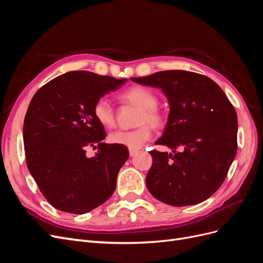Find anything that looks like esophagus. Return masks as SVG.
Masks as SVG:
<instances>
[{
	"label": "esophagus",
	"mask_w": 263,
	"mask_h": 263,
	"mask_svg": "<svg viewBox=\"0 0 263 263\" xmlns=\"http://www.w3.org/2000/svg\"><path fill=\"white\" fill-rule=\"evenodd\" d=\"M138 151H139L138 149H129V156H130V157H134L135 155H136V154L138 153Z\"/></svg>",
	"instance_id": "1"
}]
</instances>
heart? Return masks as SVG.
<instances>
[{
  "label": "heart",
  "instance_id": "b5f03b06",
  "mask_svg": "<svg viewBox=\"0 0 263 263\" xmlns=\"http://www.w3.org/2000/svg\"><path fill=\"white\" fill-rule=\"evenodd\" d=\"M122 98L139 107L136 118V124L139 126L130 130H114L108 135V140L114 145L138 149L151 137V127L148 124L154 127L162 124V116L157 109L158 98L148 87L140 85L129 87L122 94ZM93 115L104 127H113L115 124L114 108L105 98H101L94 103Z\"/></svg>",
  "mask_w": 263,
  "mask_h": 263
}]
</instances>
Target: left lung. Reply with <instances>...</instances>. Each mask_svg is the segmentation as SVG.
<instances>
[{
    "instance_id": "1",
    "label": "left lung",
    "mask_w": 263,
    "mask_h": 263,
    "mask_svg": "<svg viewBox=\"0 0 263 263\" xmlns=\"http://www.w3.org/2000/svg\"><path fill=\"white\" fill-rule=\"evenodd\" d=\"M130 80L160 89L170 106L164 132L155 144L172 154L150 151L149 192L172 206L208 200L222 184L237 153L238 122L232 103L210 78L190 71H160Z\"/></svg>"
}]
</instances>
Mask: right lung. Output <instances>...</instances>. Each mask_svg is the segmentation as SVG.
<instances>
[{
  "label": "right lung",
  "mask_w": 263,
  "mask_h": 263,
  "mask_svg": "<svg viewBox=\"0 0 263 263\" xmlns=\"http://www.w3.org/2000/svg\"><path fill=\"white\" fill-rule=\"evenodd\" d=\"M127 79L70 71L52 79L31 99L24 121L26 163L43 195L54 209L84 214L106 202L129 154L105 144L104 126L93 105ZM98 147L87 157V147Z\"/></svg>",
  "instance_id": "obj_1"
}]
</instances>
